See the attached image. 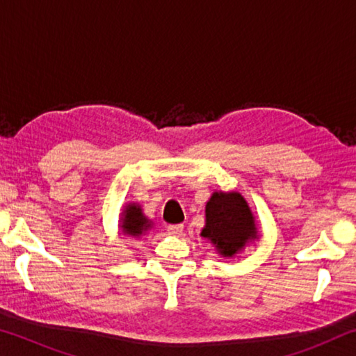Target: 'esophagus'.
I'll list each match as a JSON object with an SVG mask.
<instances>
[{"instance_id": "esophagus-1", "label": "esophagus", "mask_w": 356, "mask_h": 356, "mask_svg": "<svg viewBox=\"0 0 356 356\" xmlns=\"http://www.w3.org/2000/svg\"><path fill=\"white\" fill-rule=\"evenodd\" d=\"M168 231H170L171 236H180L184 231V225H171L168 226Z\"/></svg>"}]
</instances>
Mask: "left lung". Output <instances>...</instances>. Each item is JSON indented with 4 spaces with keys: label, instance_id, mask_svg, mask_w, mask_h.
I'll use <instances>...</instances> for the list:
<instances>
[{
    "label": "left lung",
    "instance_id": "left-lung-1",
    "mask_svg": "<svg viewBox=\"0 0 356 356\" xmlns=\"http://www.w3.org/2000/svg\"><path fill=\"white\" fill-rule=\"evenodd\" d=\"M201 236L222 257H234L257 238L256 220L248 202L237 191H215L206 204V226Z\"/></svg>",
    "mask_w": 356,
    "mask_h": 356
}]
</instances>
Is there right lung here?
<instances>
[{"label":"right lung","instance_id":"add662e5","mask_svg":"<svg viewBox=\"0 0 356 356\" xmlns=\"http://www.w3.org/2000/svg\"><path fill=\"white\" fill-rule=\"evenodd\" d=\"M120 229L125 236L140 238L144 236L150 227H152V221L147 220L143 213V209L140 204L130 202L125 206L122 215H120Z\"/></svg>","mask_w":356,"mask_h":356}]
</instances>
